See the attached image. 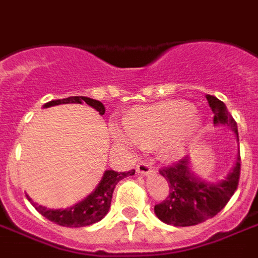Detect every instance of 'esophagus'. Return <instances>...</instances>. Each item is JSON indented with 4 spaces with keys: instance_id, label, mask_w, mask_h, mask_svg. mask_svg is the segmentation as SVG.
Here are the masks:
<instances>
[{
    "instance_id": "34e87169",
    "label": "esophagus",
    "mask_w": 258,
    "mask_h": 258,
    "mask_svg": "<svg viewBox=\"0 0 258 258\" xmlns=\"http://www.w3.org/2000/svg\"><path fill=\"white\" fill-rule=\"evenodd\" d=\"M154 169L153 167H152V164L141 163L137 165V172H138L139 175H149V173H152Z\"/></svg>"
}]
</instances>
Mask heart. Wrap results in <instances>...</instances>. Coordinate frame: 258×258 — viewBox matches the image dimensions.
<instances>
[{
  "instance_id": "heart-1",
  "label": "heart",
  "mask_w": 258,
  "mask_h": 258,
  "mask_svg": "<svg viewBox=\"0 0 258 258\" xmlns=\"http://www.w3.org/2000/svg\"><path fill=\"white\" fill-rule=\"evenodd\" d=\"M196 112L186 101L142 106L125 117V128L114 125L113 137L125 149L157 148L161 158L177 160L200 128Z\"/></svg>"
}]
</instances>
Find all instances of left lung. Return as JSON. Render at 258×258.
<instances>
[{"label": "left lung", "mask_w": 258, "mask_h": 258, "mask_svg": "<svg viewBox=\"0 0 258 258\" xmlns=\"http://www.w3.org/2000/svg\"><path fill=\"white\" fill-rule=\"evenodd\" d=\"M205 97L215 114L213 124L228 127L235 134L238 142V127L235 120L227 110L226 104L213 95L207 94ZM239 172V150L234 167L231 168L226 176L216 182H208L192 172L190 157L182 158L172 167L163 168L160 175L168 182L169 194L161 204L154 207L156 216L164 223L175 227L196 226L216 216L235 192Z\"/></svg>", "instance_id": "1"}]
</instances>
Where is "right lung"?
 <instances>
[{
  "label": "right lung",
  "instance_id": "obj_1",
  "mask_svg": "<svg viewBox=\"0 0 258 258\" xmlns=\"http://www.w3.org/2000/svg\"><path fill=\"white\" fill-rule=\"evenodd\" d=\"M87 104L90 105L91 108H94L98 113L102 116L105 113V106L101 101L93 100L89 97H68V98H62V100H54L49 101L43 105V108H50V106H56L61 104ZM135 169H131L128 172H116L112 169L105 171L104 176L101 177L100 183L95 186L93 191L83 198L81 202H78L71 208L66 209H49L46 207L38 205L37 202H34L30 197L28 201L31 202L32 207L35 208L42 216L46 217L47 220L56 223L58 226L62 227H87L94 224L97 221L102 220L106 213L109 212L110 201H112V194L116 187V184L124 179V177L134 175Z\"/></svg>",
  "mask_w": 258,
  "mask_h": 258
}]
</instances>
